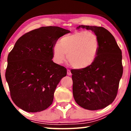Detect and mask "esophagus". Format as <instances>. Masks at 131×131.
<instances>
[{
  "mask_svg": "<svg viewBox=\"0 0 131 131\" xmlns=\"http://www.w3.org/2000/svg\"><path fill=\"white\" fill-rule=\"evenodd\" d=\"M67 74L68 75V76H71V75H72V73H71L70 70H69V69L67 70Z\"/></svg>",
  "mask_w": 131,
  "mask_h": 131,
  "instance_id": "obj_1",
  "label": "esophagus"
}]
</instances>
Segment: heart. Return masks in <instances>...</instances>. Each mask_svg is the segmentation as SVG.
Listing matches in <instances>:
<instances>
[{
    "instance_id": "1",
    "label": "heart",
    "mask_w": 131,
    "mask_h": 131,
    "mask_svg": "<svg viewBox=\"0 0 131 131\" xmlns=\"http://www.w3.org/2000/svg\"><path fill=\"white\" fill-rule=\"evenodd\" d=\"M99 40L94 33L80 31L66 35L52 48L54 61L61 64L67 59L73 67L81 69L91 65L96 58Z\"/></svg>"
}]
</instances>
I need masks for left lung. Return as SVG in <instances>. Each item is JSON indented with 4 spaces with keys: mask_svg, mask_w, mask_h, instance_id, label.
Masks as SVG:
<instances>
[{
    "mask_svg": "<svg viewBox=\"0 0 131 131\" xmlns=\"http://www.w3.org/2000/svg\"><path fill=\"white\" fill-rule=\"evenodd\" d=\"M91 30L96 35L99 47L91 65L72 69L73 94L81 107L96 110L106 107L116 98L123 73L122 52L114 36L101 26L80 25L77 29Z\"/></svg>",
    "mask_w": 131,
    "mask_h": 131,
    "instance_id": "left-lung-1",
    "label": "left lung"
}]
</instances>
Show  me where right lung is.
<instances>
[{
    "mask_svg": "<svg viewBox=\"0 0 131 131\" xmlns=\"http://www.w3.org/2000/svg\"><path fill=\"white\" fill-rule=\"evenodd\" d=\"M70 33L58 26H43L18 39L8 54L6 79L11 97L25 112H39L51 105L57 86L67 70L54 63L52 48Z\"/></svg>",
    "mask_w": 131,
    "mask_h": 131,
    "instance_id": "right-lung-1",
    "label": "right lung"
}]
</instances>
